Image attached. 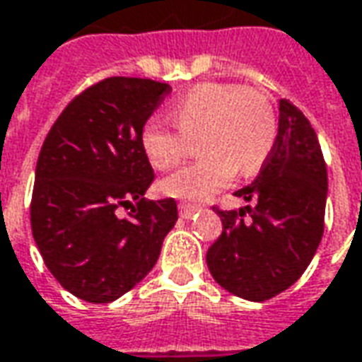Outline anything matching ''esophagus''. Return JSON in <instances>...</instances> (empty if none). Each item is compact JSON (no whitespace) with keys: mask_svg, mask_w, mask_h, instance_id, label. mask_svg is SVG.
I'll list each match as a JSON object with an SVG mask.
<instances>
[{"mask_svg":"<svg viewBox=\"0 0 362 362\" xmlns=\"http://www.w3.org/2000/svg\"><path fill=\"white\" fill-rule=\"evenodd\" d=\"M178 211H180V217L189 219L194 214H198L199 206H194V204H188V202H180V204H178Z\"/></svg>","mask_w":362,"mask_h":362,"instance_id":"1","label":"esophagus"}]
</instances>
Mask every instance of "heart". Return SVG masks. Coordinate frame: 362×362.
Here are the masks:
<instances>
[{
	"mask_svg": "<svg viewBox=\"0 0 362 362\" xmlns=\"http://www.w3.org/2000/svg\"><path fill=\"white\" fill-rule=\"evenodd\" d=\"M173 119L176 125L158 117L146 121L141 143L151 164L164 170L180 163L198 139L204 156L163 180V189L174 198H209L237 170H259L276 139V115L269 98L237 84L194 86L174 103Z\"/></svg>",
	"mask_w": 362,
	"mask_h": 362,
	"instance_id": "obj_1",
	"label": "heart"
}]
</instances>
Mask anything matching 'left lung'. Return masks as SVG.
<instances>
[{"label": "left lung", "instance_id": "obj_1", "mask_svg": "<svg viewBox=\"0 0 362 362\" xmlns=\"http://www.w3.org/2000/svg\"><path fill=\"white\" fill-rule=\"evenodd\" d=\"M278 135L257 180L237 189L245 209L214 206L223 231L207 249V269L227 292L264 302L304 274L320 247L327 168L312 123L280 100ZM252 216L247 222L246 214Z\"/></svg>", "mask_w": 362, "mask_h": 362}]
</instances>
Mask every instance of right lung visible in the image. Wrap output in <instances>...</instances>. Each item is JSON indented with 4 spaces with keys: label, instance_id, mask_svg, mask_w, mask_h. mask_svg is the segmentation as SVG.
<instances>
[{
    "label": "right lung",
    "instance_id": "right-lung-1",
    "mask_svg": "<svg viewBox=\"0 0 362 362\" xmlns=\"http://www.w3.org/2000/svg\"><path fill=\"white\" fill-rule=\"evenodd\" d=\"M170 86L113 76L68 103L42 143L31 229L60 286L110 304L153 270L178 219L173 198L148 202L155 180L141 133ZM121 206H131L123 218Z\"/></svg>",
    "mask_w": 362,
    "mask_h": 362
}]
</instances>
